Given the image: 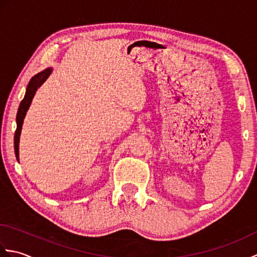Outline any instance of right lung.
Returning a JSON list of instances; mask_svg holds the SVG:
<instances>
[{"label":"right lung","instance_id":"obj_1","mask_svg":"<svg viewBox=\"0 0 257 257\" xmlns=\"http://www.w3.org/2000/svg\"><path fill=\"white\" fill-rule=\"evenodd\" d=\"M52 72L51 68L45 69L44 72H42L40 74H37L34 76L30 81L29 86L26 88V94L24 96V99L21 101L20 107H19V111H18V116H16V123H18V127H16V132L14 136V149H15V156L16 159L19 161V144H20V136H21V130H22V124H23L24 121V117L26 114L27 109H29L33 97H34L35 92L37 90L38 87H41L42 84L47 79L48 76H50Z\"/></svg>","mask_w":257,"mask_h":257}]
</instances>
